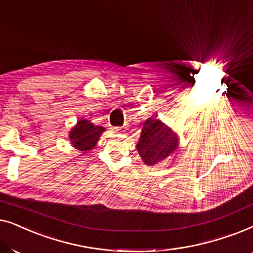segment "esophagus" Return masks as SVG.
Segmentation results:
<instances>
[{"label":"esophagus","mask_w":253,"mask_h":253,"mask_svg":"<svg viewBox=\"0 0 253 253\" xmlns=\"http://www.w3.org/2000/svg\"><path fill=\"white\" fill-rule=\"evenodd\" d=\"M126 129V126H117V127H116V131H121V132H122V131H124Z\"/></svg>","instance_id":"1"}]
</instances>
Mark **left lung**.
Segmentation results:
<instances>
[{
  "label": "left lung",
  "instance_id": "obj_1",
  "mask_svg": "<svg viewBox=\"0 0 253 253\" xmlns=\"http://www.w3.org/2000/svg\"><path fill=\"white\" fill-rule=\"evenodd\" d=\"M177 136L160 120H147L144 124L138 153L146 165H154L167 158L177 148Z\"/></svg>",
  "mask_w": 253,
  "mask_h": 253
}]
</instances>
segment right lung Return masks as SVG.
<instances>
[{"instance_id": "obj_1", "label": "right lung", "mask_w": 253, "mask_h": 253, "mask_svg": "<svg viewBox=\"0 0 253 253\" xmlns=\"http://www.w3.org/2000/svg\"><path fill=\"white\" fill-rule=\"evenodd\" d=\"M105 131L103 126H94L87 120H81L70 132V140L77 150L88 151L95 146L100 134Z\"/></svg>"}]
</instances>
